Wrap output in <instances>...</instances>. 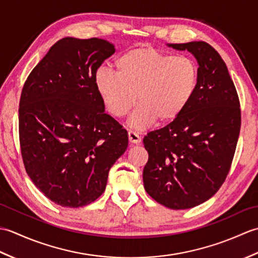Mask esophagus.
<instances>
[{"mask_svg": "<svg viewBox=\"0 0 258 258\" xmlns=\"http://www.w3.org/2000/svg\"><path fill=\"white\" fill-rule=\"evenodd\" d=\"M128 140L133 144L141 143V136L138 133L133 132V131H128Z\"/></svg>", "mask_w": 258, "mask_h": 258, "instance_id": "1", "label": "esophagus"}]
</instances>
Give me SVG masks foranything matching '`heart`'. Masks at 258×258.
Wrapping results in <instances>:
<instances>
[{"mask_svg":"<svg viewBox=\"0 0 258 258\" xmlns=\"http://www.w3.org/2000/svg\"><path fill=\"white\" fill-rule=\"evenodd\" d=\"M114 65L116 74L106 69L96 71V91L115 117L127 115L138 98L140 105L130 119L138 130L149 127L155 120L173 123L187 109L199 86L195 61L152 47L132 48Z\"/></svg>","mask_w":258,"mask_h":258,"instance_id":"obj_1","label":"heart"}]
</instances>
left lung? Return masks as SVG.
Masks as SVG:
<instances>
[{
	"mask_svg": "<svg viewBox=\"0 0 258 258\" xmlns=\"http://www.w3.org/2000/svg\"><path fill=\"white\" fill-rule=\"evenodd\" d=\"M167 46L193 54L199 86L176 120L144 138L143 182L157 203L187 210L210 200L227 176L240 130L239 100L225 62L208 43Z\"/></svg>",
	"mask_w": 258,
	"mask_h": 258,
	"instance_id": "8db88e82",
	"label": "left lung"
}]
</instances>
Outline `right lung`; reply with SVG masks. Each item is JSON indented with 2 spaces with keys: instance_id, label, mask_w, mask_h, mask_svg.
<instances>
[{
  "instance_id": "obj_1",
  "label": "right lung",
  "mask_w": 258,
  "mask_h": 258,
  "mask_svg": "<svg viewBox=\"0 0 258 258\" xmlns=\"http://www.w3.org/2000/svg\"><path fill=\"white\" fill-rule=\"evenodd\" d=\"M115 52L102 38L57 41L22 90L19 133L32 182L63 207H82L105 190L109 168L128 136L96 91L97 69Z\"/></svg>"
}]
</instances>
